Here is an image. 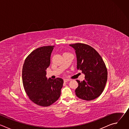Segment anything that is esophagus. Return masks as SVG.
Wrapping results in <instances>:
<instances>
[{"label":"esophagus","mask_w":129,"mask_h":129,"mask_svg":"<svg viewBox=\"0 0 129 129\" xmlns=\"http://www.w3.org/2000/svg\"><path fill=\"white\" fill-rule=\"evenodd\" d=\"M69 81H70V80H68V79H64V82H69Z\"/></svg>","instance_id":"1"}]
</instances>
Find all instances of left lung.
Here are the masks:
<instances>
[{
  "instance_id": "8db88e82",
  "label": "left lung",
  "mask_w": 129,
  "mask_h": 129,
  "mask_svg": "<svg viewBox=\"0 0 129 129\" xmlns=\"http://www.w3.org/2000/svg\"><path fill=\"white\" fill-rule=\"evenodd\" d=\"M69 45L75 50L77 69L85 76L83 81L77 80L79 86L76 94L86 101L95 99L102 93L107 81L106 65L100 54L91 46L80 43Z\"/></svg>"
}]
</instances>
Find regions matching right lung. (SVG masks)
Here are the masks:
<instances>
[{"label": "right lung", "mask_w": 129, "mask_h": 129, "mask_svg": "<svg viewBox=\"0 0 129 129\" xmlns=\"http://www.w3.org/2000/svg\"><path fill=\"white\" fill-rule=\"evenodd\" d=\"M53 47L46 46L34 50L25 59L22 68L26 93L33 103L42 107L49 106L59 99L63 84L61 78L47 79L46 77Z\"/></svg>", "instance_id": "1"}]
</instances>
